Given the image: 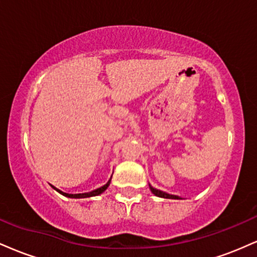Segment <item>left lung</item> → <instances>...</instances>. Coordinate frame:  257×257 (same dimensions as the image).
<instances>
[{
  "label": "left lung",
  "instance_id": "obj_1",
  "mask_svg": "<svg viewBox=\"0 0 257 257\" xmlns=\"http://www.w3.org/2000/svg\"><path fill=\"white\" fill-rule=\"evenodd\" d=\"M149 186H150V190H151V192L155 194V196H157V197H161V198H169V199H181L180 198L179 196H175V194H169V193H167V192H163V191H161V190H157V188H155V187H152L151 185L149 184Z\"/></svg>",
  "mask_w": 257,
  "mask_h": 257
}]
</instances>
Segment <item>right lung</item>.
<instances>
[{
    "mask_svg": "<svg viewBox=\"0 0 257 257\" xmlns=\"http://www.w3.org/2000/svg\"><path fill=\"white\" fill-rule=\"evenodd\" d=\"M111 179H112V176H111L110 180H108V181L106 182V184H105L104 186H101V187L96 188V190H94V191H90V192H85V193L70 194V193H65V192H63V191L58 190V188H57V187H54V186H52V187L54 188V190L57 191V192H59L60 194H63V196H65V197H69V198H89V197H95V196H99V194H101L102 192H105L106 188H107L108 186H110Z\"/></svg>",
    "mask_w": 257,
    "mask_h": 257,
    "instance_id": "obj_1",
    "label": "right lung"
}]
</instances>
